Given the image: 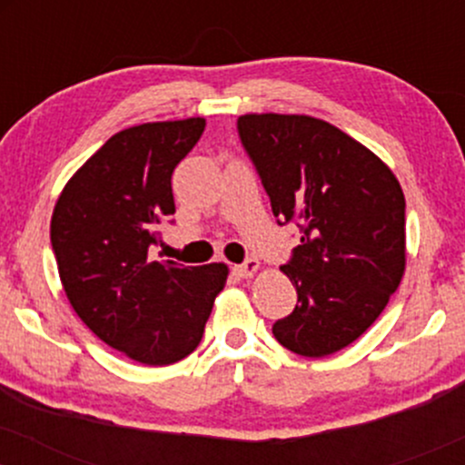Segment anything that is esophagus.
I'll return each instance as SVG.
<instances>
[{"mask_svg":"<svg viewBox=\"0 0 465 465\" xmlns=\"http://www.w3.org/2000/svg\"><path fill=\"white\" fill-rule=\"evenodd\" d=\"M258 269H260V262H258V260L251 258V260H247V262L238 264L233 271H236V273H238L240 277H251V275L258 273Z\"/></svg>","mask_w":465,"mask_h":465,"instance_id":"obj_1","label":"esophagus"}]
</instances>
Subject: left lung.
I'll return each mask as SVG.
<instances>
[{
	"label": "left lung",
	"instance_id": "8db88e82",
	"mask_svg": "<svg viewBox=\"0 0 465 465\" xmlns=\"http://www.w3.org/2000/svg\"><path fill=\"white\" fill-rule=\"evenodd\" d=\"M238 135L277 223L302 232L282 266L297 306L273 323L275 339L308 359L348 348L381 317L404 275L396 174L348 133L311 115H240Z\"/></svg>",
	"mask_w": 465,
	"mask_h": 465
}]
</instances>
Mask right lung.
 Listing matches in <instances>:
<instances>
[{
	"mask_svg": "<svg viewBox=\"0 0 465 465\" xmlns=\"http://www.w3.org/2000/svg\"><path fill=\"white\" fill-rule=\"evenodd\" d=\"M205 131L203 117L115 133L76 170L52 214L58 275L76 314L106 345L143 365L196 350L227 264L151 258L174 214L173 173Z\"/></svg>",
	"mask_w": 465,
	"mask_h": 465,
	"instance_id": "right-lung-1",
	"label": "right lung"
}]
</instances>
